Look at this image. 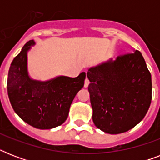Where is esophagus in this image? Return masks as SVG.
<instances>
[{
    "mask_svg": "<svg viewBox=\"0 0 160 160\" xmlns=\"http://www.w3.org/2000/svg\"><path fill=\"white\" fill-rule=\"evenodd\" d=\"M89 85H90V80H89L88 78H86L85 80V85H84V86H85V88H87L88 86H89Z\"/></svg>",
    "mask_w": 160,
    "mask_h": 160,
    "instance_id": "esophagus-1",
    "label": "esophagus"
}]
</instances>
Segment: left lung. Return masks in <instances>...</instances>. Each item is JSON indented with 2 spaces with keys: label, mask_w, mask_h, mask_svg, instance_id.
I'll use <instances>...</instances> for the list:
<instances>
[{
  "label": "left lung",
  "mask_w": 160,
  "mask_h": 160,
  "mask_svg": "<svg viewBox=\"0 0 160 160\" xmlns=\"http://www.w3.org/2000/svg\"><path fill=\"white\" fill-rule=\"evenodd\" d=\"M87 77L93 122L98 129L120 134L144 119L151 103L152 80L139 51L90 68Z\"/></svg>",
  "instance_id": "1"
}]
</instances>
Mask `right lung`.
Here are the masks:
<instances>
[{
    "instance_id": "right-lung-1",
    "label": "right lung",
    "mask_w": 160,
    "mask_h": 160,
    "mask_svg": "<svg viewBox=\"0 0 160 160\" xmlns=\"http://www.w3.org/2000/svg\"><path fill=\"white\" fill-rule=\"evenodd\" d=\"M29 41L11 62L7 92L14 111L24 121L40 129H50L66 120L74 98L84 86L85 73L75 78L57 76L47 81L30 77L27 53L35 46Z\"/></svg>"
}]
</instances>
